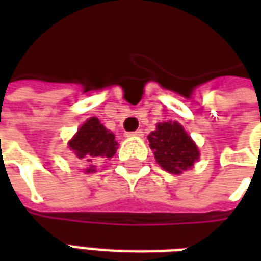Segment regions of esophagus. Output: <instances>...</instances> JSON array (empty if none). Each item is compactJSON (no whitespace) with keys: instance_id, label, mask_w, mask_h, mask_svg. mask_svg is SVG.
<instances>
[{"instance_id":"1","label":"esophagus","mask_w":261,"mask_h":261,"mask_svg":"<svg viewBox=\"0 0 261 261\" xmlns=\"http://www.w3.org/2000/svg\"><path fill=\"white\" fill-rule=\"evenodd\" d=\"M144 134H142L141 130H137V131H133V133H127L125 134V137H142Z\"/></svg>"}]
</instances>
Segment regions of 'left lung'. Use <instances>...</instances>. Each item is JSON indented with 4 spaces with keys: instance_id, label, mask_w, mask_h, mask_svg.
I'll use <instances>...</instances> for the list:
<instances>
[{
    "instance_id": "1",
    "label": "left lung",
    "mask_w": 261,
    "mask_h": 261,
    "mask_svg": "<svg viewBox=\"0 0 261 261\" xmlns=\"http://www.w3.org/2000/svg\"><path fill=\"white\" fill-rule=\"evenodd\" d=\"M148 140L156 162L169 173L179 175L192 168L200 156L196 144L176 121L159 123Z\"/></svg>"
}]
</instances>
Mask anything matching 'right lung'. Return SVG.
<instances>
[{"mask_svg": "<svg viewBox=\"0 0 261 261\" xmlns=\"http://www.w3.org/2000/svg\"><path fill=\"white\" fill-rule=\"evenodd\" d=\"M69 149L75 156L81 159L82 164H88V172H93V164L102 158H112L117 142L114 141V134L106 130L96 117H91L81 127L75 137L69 141Z\"/></svg>", "mask_w": 261, "mask_h": 261, "instance_id": "add662e5", "label": "right lung"}]
</instances>
